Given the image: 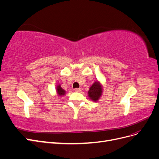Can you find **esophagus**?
Masks as SVG:
<instances>
[{
  "mask_svg": "<svg viewBox=\"0 0 159 159\" xmlns=\"http://www.w3.org/2000/svg\"><path fill=\"white\" fill-rule=\"evenodd\" d=\"M74 91H75V92H80V91H81V89L80 88H75Z\"/></svg>",
  "mask_w": 159,
  "mask_h": 159,
  "instance_id": "esophagus-1",
  "label": "esophagus"
}]
</instances>
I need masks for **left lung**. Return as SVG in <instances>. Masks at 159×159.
<instances>
[{"mask_svg":"<svg viewBox=\"0 0 159 159\" xmlns=\"http://www.w3.org/2000/svg\"><path fill=\"white\" fill-rule=\"evenodd\" d=\"M102 88L98 81H96L95 82L91 87L89 88V90L88 91V95L89 98L94 101V102H96L98 101L100 96L102 95Z\"/></svg>","mask_w":159,"mask_h":159,"instance_id":"obj_1","label":"left lung"}]
</instances>
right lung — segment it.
Returning <instances> with one entry per match:
<instances>
[{
    "label": "right lung",
    "mask_w": 159,
    "mask_h": 159,
    "mask_svg": "<svg viewBox=\"0 0 159 159\" xmlns=\"http://www.w3.org/2000/svg\"><path fill=\"white\" fill-rule=\"evenodd\" d=\"M56 91H57V94H58L60 96L64 95L65 94V93H66V91L61 88V86H60V85H57Z\"/></svg>",
    "instance_id": "right-lung-1"
}]
</instances>
